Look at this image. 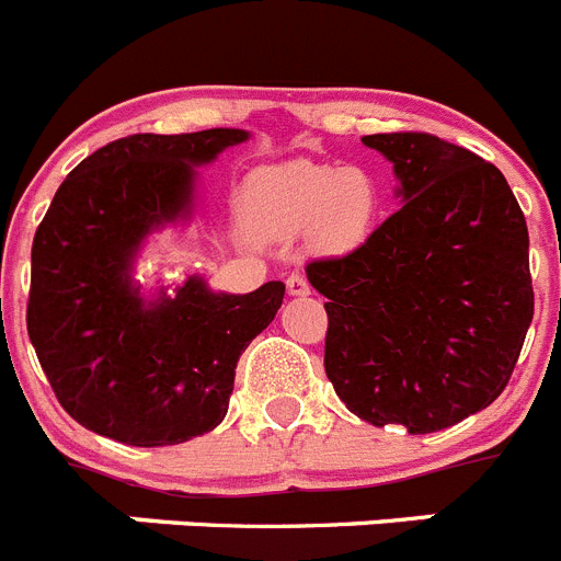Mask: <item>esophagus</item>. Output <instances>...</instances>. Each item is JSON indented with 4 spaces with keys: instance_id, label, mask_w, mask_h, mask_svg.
<instances>
[{
    "instance_id": "34e87169",
    "label": "esophagus",
    "mask_w": 561,
    "mask_h": 561,
    "mask_svg": "<svg viewBox=\"0 0 561 561\" xmlns=\"http://www.w3.org/2000/svg\"><path fill=\"white\" fill-rule=\"evenodd\" d=\"M286 289H289V295L300 297V295H309L311 291V284L309 277L300 275V272H291L289 277H286Z\"/></svg>"
}]
</instances>
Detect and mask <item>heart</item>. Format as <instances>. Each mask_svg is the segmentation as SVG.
<instances>
[{
  "mask_svg": "<svg viewBox=\"0 0 561 561\" xmlns=\"http://www.w3.org/2000/svg\"><path fill=\"white\" fill-rule=\"evenodd\" d=\"M247 207L275 236L314 232L334 247L359 244L379 210V191L362 168L295 160L264 168L247 182Z\"/></svg>",
  "mask_w": 561,
  "mask_h": 561,
  "instance_id": "1",
  "label": "heart"
}]
</instances>
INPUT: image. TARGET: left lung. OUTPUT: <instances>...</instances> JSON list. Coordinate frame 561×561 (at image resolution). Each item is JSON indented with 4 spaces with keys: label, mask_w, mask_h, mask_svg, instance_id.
<instances>
[{
    "label": "left lung",
    "mask_w": 561,
    "mask_h": 561,
    "mask_svg": "<svg viewBox=\"0 0 561 561\" xmlns=\"http://www.w3.org/2000/svg\"><path fill=\"white\" fill-rule=\"evenodd\" d=\"M404 205L356 250L314 257L325 376L374 427L447 430L505 390L534 317L528 227L492 162L424 131L362 137Z\"/></svg>",
    "instance_id": "left-lung-1"
}]
</instances>
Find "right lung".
Masks as SVG:
<instances>
[{
  "label": "right lung",
  "mask_w": 561,
  "mask_h": 561,
  "mask_svg": "<svg viewBox=\"0 0 561 561\" xmlns=\"http://www.w3.org/2000/svg\"><path fill=\"white\" fill-rule=\"evenodd\" d=\"M241 128L128 134L89 153L53 196L30 252L27 334L58 404L128 447L219 427L238 356L275 320L286 286L213 295L191 277L148 309L128 266L153 227L187 213L193 165Z\"/></svg>",
  "instance_id": "right-lung-1"
}]
</instances>
